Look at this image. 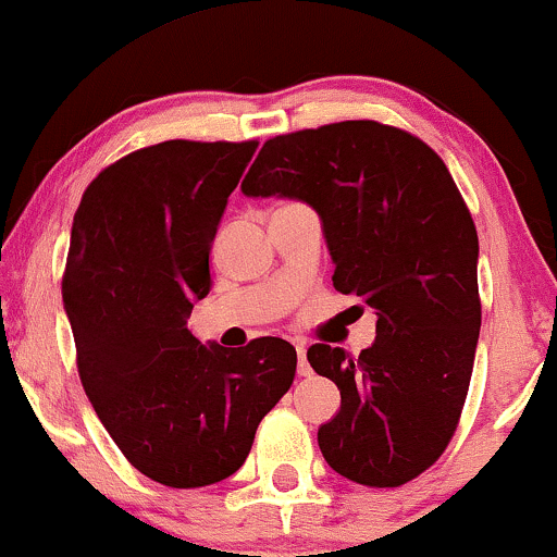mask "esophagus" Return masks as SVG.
<instances>
[{
	"mask_svg": "<svg viewBox=\"0 0 557 557\" xmlns=\"http://www.w3.org/2000/svg\"><path fill=\"white\" fill-rule=\"evenodd\" d=\"M297 359H299V374L310 376L312 369H310V361H307V348L301 346V343L297 346Z\"/></svg>",
	"mask_w": 557,
	"mask_h": 557,
	"instance_id": "1",
	"label": "esophagus"
}]
</instances>
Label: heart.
I'll list each match as a JSON object with an SVG mask.
<instances>
[{"mask_svg": "<svg viewBox=\"0 0 557 557\" xmlns=\"http://www.w3.org/2000/svg\"><path fill=\"white\" fill-rule=\"evenodd\" d=\"M289 206H292V203H289Z\"/></svg>", "mask_w": 557, "mask_h": 557, "instance_id": "obj_1", "label": "heart"}]
</instances>
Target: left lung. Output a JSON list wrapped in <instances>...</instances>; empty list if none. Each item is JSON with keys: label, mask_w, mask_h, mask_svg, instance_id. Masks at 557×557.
Returning a JSON list of instances; mask_svg holds the SVG:
<instances>
[{"label": "left lung", "mask_w": 557, "mask_h": 557, "mask_svg": "<svg viewBox=\"0 0 557 557\" xmlns=\"http://www.w3.org/2000/svg\"><path fill=\"white\" fill-rule=\"evenodd\" d=\"M243 194L310 203L333 286L376 314L359 359L307 351L341 389L318 431L325 462L369 488L418 478L455 436L480 335L478 232L442 157L403 128L341 121L268 139Z\"/></svg>", "instance_id": "1"}]
</instances>
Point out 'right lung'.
Listing matches in <instances>:
<instances>
[{"label":"right lung","instance_id":"obj_1","mask_svg":"<svg viewBox=\"0 0 557 557\" xmlns=\"http://www.w3.org/2000/svg\"><path fill=\"white\" fill-rule=\"evenodd\" d=\"M258 141L173 139L113 162L74 214L61 281L82 387L136 470L203 488L243 468L258 423L289 393L297 351H226L188 331L209 252Z\"/></svg>","mask_w":557,"mask_h":557}]
</instances>
